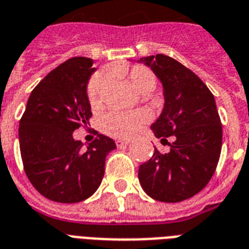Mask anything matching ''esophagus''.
Returning <instances> with one entry per match:
<instances>
[{
  "mask_svg": "<svg viewBox=\"0 0 249 249\" xmlns=\"http://www.w3.org/2000/svg\"><path fill=\"white\" fill-rule=\"evenodd\" d=\"M128 143H129V140H117V141H116L117 148H125Z\"/></svg>",
  "mask_w": 249,
  "mask_h": 249,
  "instance_id": "obj_1",
  "label": "esophagus"
}]
</instances>
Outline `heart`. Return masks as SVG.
<instances>
[{"label":"heart","mask_w":249,"mask_h":249,"mask_svg":"<svg viewBox=\"0 0 249 249\" xmlns=\"http://www.w3.org/2000/svg\"><path fill=\"white\" fill-rule=\"evenodd\" d=\"M113 71H107V75ZM106 73H99L91 79L87 87V97L91 107L100 104L101 95L107 84ZM126 82L129 83L140 93H149L156 88L157 78L152 70L145 66H133L124 73ZM148 121V115L142 110L134 112H123V110H110L100 119L101 130L115 139H128L132 134Z\"/></svg>","instance_id":"1"}]
</instances>
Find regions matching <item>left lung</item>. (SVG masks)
<instances>
[{
  "instance_id": "1",
  "label": "left lung",
  "mask_w": 249,
  "mask_h": 249,
  "mask_svg": "<svg viewBox=\"0 0 249 249\" xmlns=\"http://www.w3.org/2000/svg\"><path fill=\"white\" fill-rule=\"evenodd\" d=\"M139 62L152 68L163 86L165 107L152 129L170 146L167 153L154 149L152 158L140 165V183L153 199L182 202L203 190L218 166L223 132L215 99L176 59L157 54Z\"/></svg>"
}]
</instances>
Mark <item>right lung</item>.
<instances>
[{
  "label": "right lung",
  "mask_w": 249,
  "mask_h": 249,
  "mask_svg": "<svg viewBox=\"0 0 249 249\" xmlns=\"http://www.w3.org/2000/svg\"><path fill=\"white\" fill-rule=\"evenodd\" d=\"M93 60L75 56L47 73L30 93L19 120L23 169L36 191L59 203L89 198L104 177L107 154L115 141L97 134L87 149L75 141L73 130L92 117L87 83Z\"/></svg>",
  "instance_id": "right-lung-1"
}]
</instances>
